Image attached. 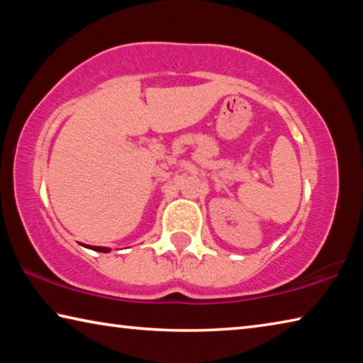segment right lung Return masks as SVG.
Here are the masks:
<instances>
[{
	"label": "right lung",
	"mask_w": 363,
	"mask_h": 363,
	"mask_svg": "<svg viewBox=\"0 0 363 363\" xmlns=\"http://www.w3.org/2000/svg\"><path fill=\"white\" fill-rule=\"evenodd\" d=\"M94 250H97V251H104V253H108V251H110L108 248H101V247H97V248L94 247Z\"/></svg>",
	"instance_id": "1"
}]
</instances>
